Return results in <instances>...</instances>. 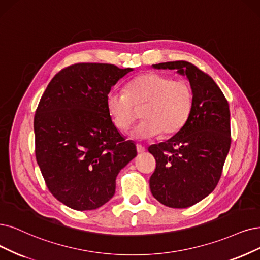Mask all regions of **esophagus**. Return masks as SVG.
Here are the masks:
<instances>
[{
    "label": "esophagus",
    "mask_w": 260,
    "mask_h": 260,
    "mask_svg": "<svg viewBox=\"0 0 260 260\" xmlns=\"http://www.w3.org/2000/svg\"><path fill=\"white\" fill-rule=\"evenodd\" d=\"M136 149H137L138 153H143V152L146 151V148L143 147V146H141V145H136Z\"/></svg>",
    "instance_id": "34e87169"
}]
</instances>
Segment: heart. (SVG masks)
<instances>
[{
    "label": "heart",
    "mask_w": 260,
    "mask_h": 260,
    "mask_svg": "<svg viewBox=\"0 0 260 260\" xmlns=\"http://www.w3.org/2000/svg\"><path fill=\"white\" fill-rule=\"evenodd\" d=\"M142 109L145 119L131 132L137 140L174 135L186 123L193 108V91L187 81L146 73L126 85V94L111 92L107 96V110L115 127L126 131Z\"/></svg>",
    "instance_id": "obj_1"
}]
</instances>
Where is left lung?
<instances>
[{"mask_svg": "<svg viewBox=\"0 0 260 260\" xmlns=\"http://www.w3.org/2000/svg\"><path fill=\"white\" fill-rule=\"evenodd\" d=\"M177 70L193 91L189 117L174 137L149 152L156 168L150 178L152 195L160 204L183 209L206 198L216 187L230 143V111L223 92L211 77L186 61L152 65Z\"/></svg>", "mask_w": 260, "mask_h": 260, "instance_id": "left-lung-1", "label": "left lung"}]
</instances>
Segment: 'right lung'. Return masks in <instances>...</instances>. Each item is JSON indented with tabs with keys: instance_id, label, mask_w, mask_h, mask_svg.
<instances>
[{
	"instance_id": "right-lung-1",
	"label": "right lung",
	"mask_w": 260,
	"mask_h": 260,
	"mask_svg": "<svg viewBox=\"0 0 260 260\" xmlns=\"http://www.w3.org/2000/svg\"><path fill=\"white\" fill-rule=\"evenodd\" d=\"M132 71L105 63L67 66L38 104L37 164L50 193L74 210H95L109 201L120 170L137 155L107 110L111 86Z\"/></svg>"
}]
</instances>
